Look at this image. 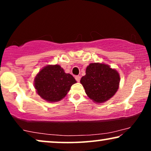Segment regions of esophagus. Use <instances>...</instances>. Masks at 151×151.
<instances>
[{
	"instance_id": "1",
	"label": "esophagus",
	"mask_w": 151,
	"mask_h": 151,
	"mask_svg": "<svg viewBox=\"0 0 151 151\" xmlns=\"http://www.w3.org/2000/svg\"><path fill=\"white\" fill-rule=\"evenodd\" d=\"M75 78H76V81H77V82H80V76H75Z\"/></svg>"
}]
</instances>
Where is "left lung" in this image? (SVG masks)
I'll return each mask as SVG.
<instances>
[{
	"label": "left lung",
	"instance_id": "1",
	"mask_svg": "<svg viewBox=\"0 0 151 151\" xmlns=\"http://www.w3.org/2000/svg\"><path fill=\"white\" fill-rule=\"evenodd\" d=\"M119 75L116 70L104 63H91L82 77V84L88 98L94 102L103 103L114 96L119 85Z\"/></svg>",
	"mask_w": 151,
	"mask_h": 151
}]
</instances>
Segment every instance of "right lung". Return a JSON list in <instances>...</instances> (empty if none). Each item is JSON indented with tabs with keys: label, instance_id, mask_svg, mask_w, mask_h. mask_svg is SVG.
Returning a JSON list of instances; mask_svg holds the SVG:
<instances>
[{
	"label": "right lung",
	"instance_id": "add662e5",
	"mask_svg": "<svg viewBox=\"0 0 151 151\" xmlns=\"http://www.w3.org/2000/svg\"><path fill=\"white\" fill-rule=\"evenodd\" d=\"M75 83V78L71 74L66 73L58 65L43 67L34 79V87L37 93L49 102L61 100Z\"/></svg>",
	"mask_w": 151,
	"mask_h": 151
}]
</instances>
